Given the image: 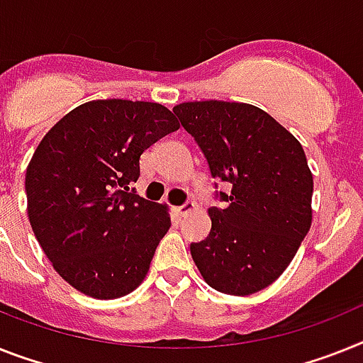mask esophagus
I'll return each instance as SVG.
<instances>
[{"mask_svg": "<svg viewBox=\"0 0 363 363\" xmlns=\"http://www.w3.org/2000/svg\"><path fill=\"white\" fill-rule=\"evenodd\" d=\"M194 208H196V205H194L191 201H186V203H182L181 206H175V212H177V216L184 218V216H186L188 212H191Z\"/></svg>", "mask_w": 363, "mask_h": 363, "instance_id": "esophagus-1", "label": "esophagus"}]
</instances>
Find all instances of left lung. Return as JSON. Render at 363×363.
<instances>
[{
  "label": "left lung",
  "instance_id": "left-lung-1",
  "mask_svg": "<svg viewBox=\"0 0 363 363\" xmlns=\"http://www.w3.org/2000/svg\"><path fill=\"white\" fill-rule=\"evenodd\" d=\"M205 155L218 190L210 234L191 258L214 290L251 295L290 266L312 223L313 179L303 145L267 112L247 103L191 101L173 108Z\"/></svg>",
  "mask_w": 363,
  "mask_h": 363
}]
</instances>
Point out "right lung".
<instances>
[{
    "label": "right lung",
    "instance_id": "add662e5",
    "mask_svg": "<svg viewBox=\"0 0 363 363\" xmlns=\"http://www.w3.org/2000/svg\"><path fill=\"white\" fill-rule=\"evenodd\" d=\"M177 129L158 103L99 99L73 108L36 147L26 173L29 221L81 294L116 299L144 280L172 219L133 182L142 153Z\"/></svg>",
    "mask_w": 363,
    "mask_h": 363
}]
</instances>
